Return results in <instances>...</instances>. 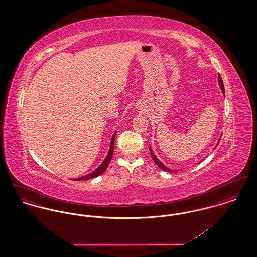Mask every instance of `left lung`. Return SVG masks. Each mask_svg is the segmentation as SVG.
<instances>
[{
	"label": "left lung",
	"instance_id": "1",
	"mask_svg": "<svg viewBox=\"0 0 257 257\" xmlns=\"http://www.w3.org/2000/svg\"><path fill=\"white\" fill-rule=\"evenodd\" d=\"M218 83H219V86H220V89H221V92H222V94L224 95V86H223V83H222V80H221V78H220V75L219 74V77H218ZM220 140H219V142H218V144H217V146L216 147H218V145H219V143H220ZM215 147V148H216ZM149 150H150V154H151V156H152V159L154 160V162L157 164V166L159 167L160 169H162L163 171H171V172H175L176 171H173V170H171L170 168H168V167H166L162 162H160L159 159L155 156V154L153 153V151H152V149H151V147L149 148Z\"/></svg>",
	"mask_w": 257,
	"mask_h": 257
}]
</instances>
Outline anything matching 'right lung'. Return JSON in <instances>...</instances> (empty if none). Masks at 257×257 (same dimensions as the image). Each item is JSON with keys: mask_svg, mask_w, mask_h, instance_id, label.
Here are the masks:
<instances>
[{"mask_svg": "<svg viewBox=\"0 0 257 257\" xmlns=\"http://www.w3.org/2000/svg\"><path fill=\"white\" fill-rule=\"evenodd\" d=\"M115 134H116V131L113 133L111 139H110V148H109V151H108V154L106 156V158L104 159V161L100 164V166L98 167L96 170L84 175L82 177H79V178H75L73 180L75 181H83V180H86V179H90V178H94V177H97L100 174H102L103 172H105V171L107 170L108 166H109V163L111 160V156H112V152H113V149H114V138H115Z\"/></svg>", "mask_w": 257, "mask_h": 257, "instance_id": "add662e5", "label": "right lung"}]
</instances>
